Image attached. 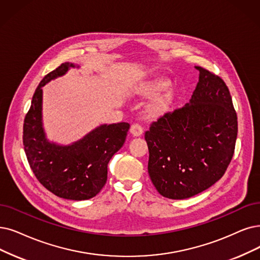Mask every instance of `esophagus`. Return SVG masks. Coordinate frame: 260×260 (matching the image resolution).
<instances>
[{
	"label": "esophagus",
	"mask_w": 260,
	"mask_h": 260,
	"mask_svg": "<svg viewBox=\"0 0 260 260\" xmlns=\"http://www.w3.org/2000/svg\"><path fill=\"white\" fill-rule=\"evenodd\" d=\"M130 133L133 137H141L143 134V128L139 123H133L130 128Z\"/></svg>",
	"instance_id": "34e87169"
}]
</instances>
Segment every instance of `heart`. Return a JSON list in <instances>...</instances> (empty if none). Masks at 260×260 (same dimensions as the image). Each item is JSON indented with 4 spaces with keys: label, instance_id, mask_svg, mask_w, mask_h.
<instances>
[{
    "label": "heart",
    "instance_id": "b5f03b06",
    "mask_svg": "<svg viewBox=\"0 0 260 260\" xmlns=\"http://www.w3.org/2000/svg\"><path fill=\"white\" fill-rule=\"evenodd\" d=\"M170 82L163 78H154L151 80H147L142 82L139 85L137 92L143 97H153L158 95L160 91L169 87ZM171 103L170 95L157 96L152 99L147 107V113L151 117H160L169 111Z\"/></svg>",
    "mask_w": 260,
    "mask_h": 260
}]
</instances>
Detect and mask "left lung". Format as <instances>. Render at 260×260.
<instances>
[{"mask_svg":"<svg viewBox=\"0 0 260 260\" xmlns=\"http://www.w3.org/2000/svg\"><path fill=\"white\" fill-rule=\"evenodd\" d=\"M200 71L188 103L166 113L145 133L148 174L157 191L171 200H185L222 178L235 151L237 114L224 81Z\"/></svg>","mask_w":260,"mask_h":260,"instance_id":"1","label":"left lung"}]
</instances>
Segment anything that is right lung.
Listing matches in <instances>:
<instances>
[{"mask_svg":"<svg viewBox=\"0 0 260 260\" xmlns=\"http://www.w3.org/2000/svg\"><path fill=\"white\" fill-rule=\"evenodd\" d=\"M75 67L80 66L67 61L39 83L24 119L23 145L30 169L46 189L61 199L85 201L96 196L106 184L108 164L122 147L130 124L103 123L68 145L47 138L43 123V87Z\"/></svg>","mask_w":260,"mask_h":260,"instance_id":"right-lung-1","label":"right lung"}]
</instances>
